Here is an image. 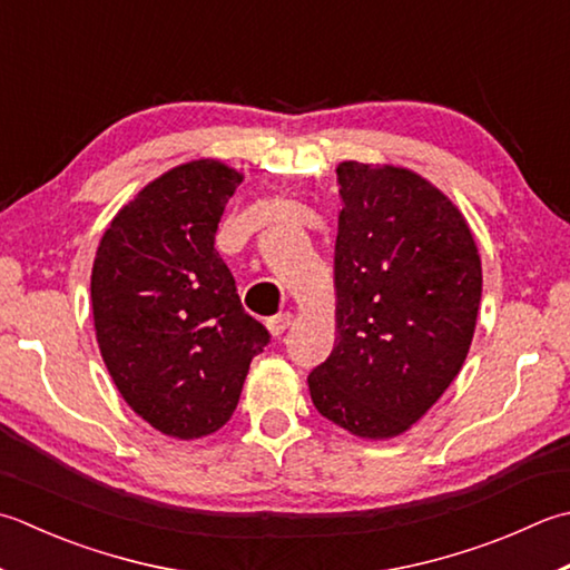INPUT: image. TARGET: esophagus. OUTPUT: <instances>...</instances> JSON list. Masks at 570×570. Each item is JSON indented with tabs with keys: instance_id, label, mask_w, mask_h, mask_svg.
Here are the masks:
<instances>
[{
	"instance_id": "34e87169",
	"label": "esophagus",
	"mask_w": 570,
	"mask_h": 570,
	"mask_svg": "<svg viewBox=\"0 0 570 570\" xmlns=\"http://www.w3.org/2000/svg\"><path fill=\"white\" fill-rule=\"evenodd\" d=\"M292 326V314H276L266 321V328H269L272 336H284V331Z\"/></svg>"
}]
</instances>
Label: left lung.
I'll list each match as a JSON object with an SVG mask.
<instances>
[{
  "label": "left lung",
  "mask_w": 570,
  "mask_h": 570,
  "mask_svg": "<svg viewBox=\"0 0 570 570\" xmlns=\"http://www.w3.org/2000/svg\"><path fill=\"white\" fill-rule=\"evenodd\" d=\"M336 345L311 400L363 440L407 432L462 371L482 301V259L452 199L395 165L336 167Z\"/></svg>",
  "instance_id": "1"
}]
</instances>
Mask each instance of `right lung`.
<instances>
[{"label":"right lung","mask_w":570,"mask_h":570,"mask_svg":"<svg viewBox=\"0 0 570 570\" xmlns=\"http://www.w3.org/2000/svg\"><path fill=\"white\" fill-rule=\"evenodd\" d=\"M242 180L212 158L173 167L118 209L94 259V326L108 373L130 410L175 440L225 425L269 343L215 249Z\"/></svg>","instance_id":"1"}]
</instances>
